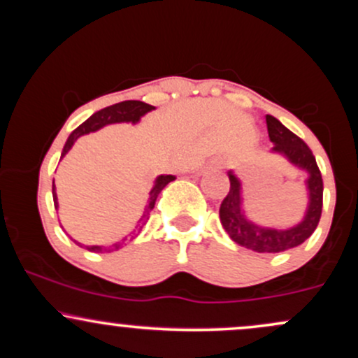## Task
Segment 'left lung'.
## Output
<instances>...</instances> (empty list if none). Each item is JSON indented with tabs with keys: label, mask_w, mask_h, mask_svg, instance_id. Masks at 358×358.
Here are the masks:
<instances>
[{
	"label": "left lung",
	"mask_w": 358,
	"mask_h": 358,
	"mask_svg": "<svg viewBox=\"0 0 358 358\" xmlns=\"http://www.w3.org/2000/svg\"><path fill=\"white\" fill-rule=\"evenodd\" d=\"M266 124H268L269 139L274 143V153L282 155L287 158V162L308 173L306 187L310 202H308L305 219L294 227L285 229V231L252 224L242 210L241 182L232 171H229L231 190L222 200L219 215L225 232L242 248L256 250V252H282V250L303 244L315 232L320 217H322L323 180L313 153L301 138L291 133L286 126H282L276 117L269 116V114L266 116Z\"/></svg>",
	"instance_id": "left-lung-1"
}]
</instances>
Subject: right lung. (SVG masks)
<instances>
[{
	"mask_svg": "<svg viewBox=\"0 0 358 358\" xmlns=\"http://www.w3.org/2000/svg\"><path fill=\"white\" fill-rule=\"evenodd\" d=\"M153 109H155L153 106L146 104V102H141V101H122V102H117V104L109 106V108L97 110V113H94L87 121H84L79 127H77V129L72 131V134L69 136L67 143H65L60 158H64V156L69 153V150H71L73 143H76V139L80 138L82 134H89L92 133V131L101 129V127L108 124H114V122H133L134 124V122H138L139 119H141V116H145L146 113H150V110ZM173 180H175L173 175H159L158 178H156L153 188H151L150 192V199H148V205L145 212H143V217L139 219L136 227L133 229V232L127 234V236L122 237L121 241L114 242V244L110 245H85V249L90 250V252H113V250L121 249L126 242L133 241L134 237H138V234L143 231V227L146 225L148 219H150L151 210H153L155 202L156 199H158L159 192H162L168 183L173 182ZM52 195H53V203H55V207H59V202H57L55 185H52ZM76 244H79V242H76Z\"/></svg>",
	"mask_w": 358,
	"mask_h": 358,
	"instance_id": "add662e5",
	"label": "right lung"
}]
</instances>
